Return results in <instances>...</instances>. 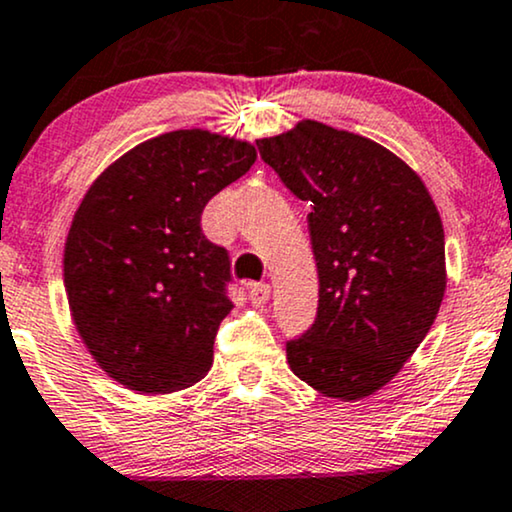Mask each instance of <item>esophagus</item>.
<instances>
[{"label":"esophagus","mask_w":512,"mask_h":512,"mask_svg":"<svg viewBox=\"0 0 512 512\" xmlns=\"http://www.w3.org/2000/svg\"><path fill=\"white\" fill-rule=\"evenodd\" d=\"M269 295H271L269 283H255V286H250V302L255 304V307H262V304H267Z\"/></svg>","instance_id":"obj_1"}]
</instances>
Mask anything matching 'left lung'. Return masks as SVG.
I'll list each match as a JSON object with an SVG mask.
<instances>
[{"label":"left lung","mask_w":512,"mask_h":512,"mask_svg":"<svg viewBox=\"0 0 512 512\" xmlns=\"http://www.w3.org/2000/svg\"><path fill=\"white\" fill-rule=\"evenodd\" d=\"M257 148L312 208L319 307L312 326L286 342L288 364L326 397H368L409 361L442 304L444 229L435 203L404 160L323 122L304 120Z\"/></svg>","instance_id":"1"}]
</instances>
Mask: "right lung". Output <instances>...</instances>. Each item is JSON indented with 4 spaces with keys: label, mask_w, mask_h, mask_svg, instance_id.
<instances>
[{
    "label": "right lung",
    "mask_w": 512,
    "mask_h": 512,
    "mask_svg": "<svg viewBox=\"0 0 512 512\" xmlns=\"http://www.w3.org/2000/svg\"><path fill=\"white\" fill-rule=\"evenodd\" d=\"M255 160L248 141L177 129L115 160L82 198L63 281L77 333L120 385L167 394L210 371L234 302L229 252L200 215Z\"/></svg>",
    "instance_id": "obj_1"
}]
</instances>
